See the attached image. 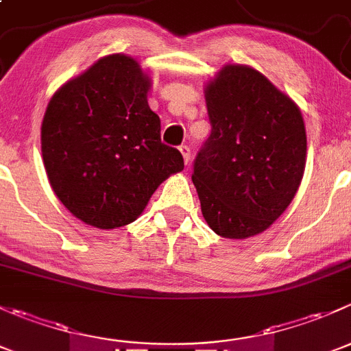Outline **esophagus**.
Listing matches in <instances>:
<instances>
[{
  "label": "esophagus",
  "mask_w": 351,
  "mask_h": 351,
  "mask_svg": "<svg viewBox=\"0 0 351 351\" xmlns=\"http://www.w3.org/2000/svg\"><path fill=\"white\" fill-rule=\"evenodd\" d=\"M180 153H182L183 159H185V165H190V146H186V144L180 146Z\"/></svg>",
  "instance_id": "obj_1"
}]
</instances>
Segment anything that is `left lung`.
<instances>
[{
	"instance_id": "8db88e82",
	"label": "left lung",
	"mask_w": 351,
	"mask_h": 351,
	"mask_svg": "<svg viewBox=\"0 0 351 351\" xmlns=\"http://www.w3.org/2000/svg\"><path fill=\"white\" fill-rule=\"evenodd\" d=\"M212 132L193 165L202 215L215 234L267 231L295 197L307 137L295 101L251 66L226 64L205 84Z\"/></svg>"
}]
</instances>
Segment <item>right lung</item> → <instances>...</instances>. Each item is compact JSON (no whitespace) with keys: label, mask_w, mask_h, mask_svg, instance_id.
I'll return each mask as SVG.
<instances>
[{"label":"right lung","mask_w":351,"mask_h":351,"mask_svg":"<svg viewBox=\"0 0 351 351\" xmlns=\"http://www.w3.org/2000/svg\"><path fill=\"white\" fill-rule=\"evenodd\" d=\"M149 88L136 59L110 54L49 101L40 129L45 171L62 205L84 224H130L156 189L185 166L178 149L161 143Z\"/></svg>","instance_id":"right-lung-1"}]
</instances>
